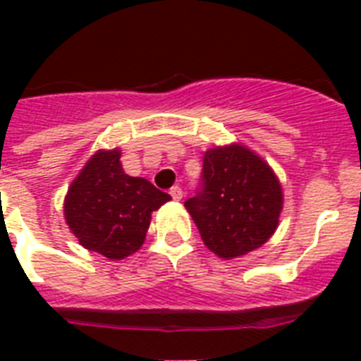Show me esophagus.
<instances>
[{
  "label": "esophagus",
  "instance_id": "34e87169",
  "mask_svg": "<svg viewBox=\"0 0 361 361\" xmlns=\"http://www.w3.org/2000/svg\"><path fill=\"white\" fill-rule=\"evenodd\" d=\"M171 196H172V200H174V202H180V200L183 198V190H181V187H178V185L172 187Z\"/></svg>",
  "mask_w": 361,
  "mask_h": 361
}]
</instances>
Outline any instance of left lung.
Here are the masks:
<instances>
[{"label":"left lung","instance_id":"1","mask_svg":"<svg viewBox=\"0 0 361 361\" xmlns=\"http://www.w3.org/2000/svg\"><path fill=\"white\" fill-rule=\"evenodd\" d=\"M202 181L185 209L214 255L237 259L271 238L283 211V185L259 154L240 143L209 148Z\"/></svg>","mask_w":361,"mask_h":361}]
</instances>
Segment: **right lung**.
<instances>
[{"instance_id":"obj_1","label":"right lung","mask_w":361,"mask_h":361,"mask_svg":"<svg viewBox=\"0 0 361 361\" xmlns=\"http://www.w3.org/2000/svg\"><path fill=\"white\" fill-rule=\"evenodd\" d=\"M171 200L145 178L123 171L121 150H97L63 198V218L78 244L110 260L141 250L154 211Z\"/></svg>"}]
</instances>
